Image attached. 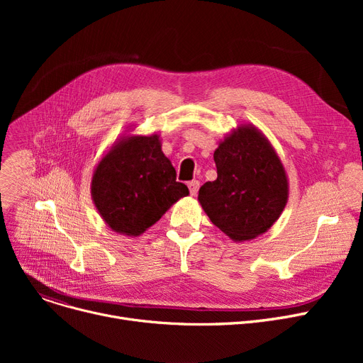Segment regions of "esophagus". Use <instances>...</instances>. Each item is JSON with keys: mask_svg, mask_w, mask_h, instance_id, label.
I'll use <instances>...</instances> for the list:
<instances>
[{"mask_svg": "<svg viewBox=\"0 0 363 363\" xmlns=\"http://www.w3.org/2000/svg\"><path fill=\"white\" fill-rule=\"evenodd\" d=\"M188 188H189V194H191V196H197L199 188H200V182H199V181L188 182Z\"/></svg>", "mask_w": 363, "mask_h": 363, "instance_id": "34e87169", "label": "esophagus"}]
</instances>
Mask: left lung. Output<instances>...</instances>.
<instances>
[{"mask_svg":"<svg viewBox=\"0 0 363 363\" xmlns=\"http://www.w3.org/2000/svg\"><path fill=\"white\" fill-rule=\"evenodd\" d=\"M218 178L199 191L204 213L235 242L250 241L279 219L289 177L269 140L252 123L228 132L213 152Z\"/></svg>","mask_w":363,"mask_h":363,"instance_id":"obj_1","label":"left lung"}]
</instances>
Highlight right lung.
<instances>
[{
  "instance_id": "1",
  "label": "right lung",
  "mask_w": 363,
  "mask_h": 363,
  "mask_svg": "<svg viewBox=\"0 0 363 363\" xmlns=\"http://www.w3.org/2000/svg\"><path fill=\"white\" fill-rule=\"evenodd\" d=\"M126 132H133L129 129ZM189 194L163 155L159 133H123L104 152L91 179V197L111 231L138 237Z\"/></svg>"
}]
</instances>
